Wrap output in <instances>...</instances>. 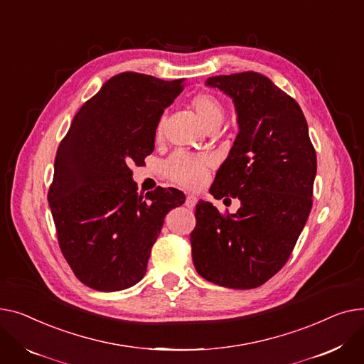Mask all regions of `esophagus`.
<instances>
[{
    "instance_id": "1",
    "label": "esophagus",
    "mask_w": 364,
    "mask_h": 364,
    "mask_svg": "<svg viewBox=\"0 0 364 364\" xmlns=\"http://www.w3.org/2000/svg\"><path fill=\"white\" fill-rule=\"evenodd\" d=\"M196 204H197V198H196L194 196H188V197H186L185 205H186L188 208H194V207H196Z\"/></svg>"
}]
</instances>
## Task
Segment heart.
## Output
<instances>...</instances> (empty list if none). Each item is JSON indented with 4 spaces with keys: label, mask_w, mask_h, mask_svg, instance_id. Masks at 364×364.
<instances>
[{
    "label": "heart",
    "mask_w": 364,
    "mask_h": 364,
    "mask_svg": "<svg viewBox=\"0 0 364 364\" xmlns=\"http://www.w3.org/2000/svg\"><path fill=\"white\" fill-rule=\"evenodd\" d=\"M192 107H194L196 113L201 119L205 127L211 124L222 123L225 110L222 102L210 94H198L192 98ZM163 131V119L159 122L156 134L157 136L161 135ZM207 160L188 154L185 151H176L170 156L166 161L167 175L172 178L175 182L186 186V188H197L200 186L204 179L207 178Z\"/></svg>",
    "instance_id": "b5f03b06"
}]
</instances>
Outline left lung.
I'll return each mask as SVG.
<instances>
[{
    "mask_svg": "<svg viewBox=\"0 0 364 364\" xmlns=\"http://www.w3.org/2000/svg\"><path fill=\"white\" fill-rule=\"evenodd\" d=\"M205 85L232 98L238 123L210 194L223 203L237 197L241 207L222 216L198 201L192 260L213 284L257 288L284 267L309 219L316 151L300 105L269 77L244 72L213 76Z\"/></svg>",
    "mask_w": 364,
    "mask_h": 364,
    "instance_id": "left-lung-1",
    "label": "left lung"
}]
</instances>
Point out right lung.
<instances>
[{
	"mask_svg": "<svg viewBox=\"0 0 364 364\" xmlns=\"http://www.w3.org/2000/svg\"><path fill=\"white\" fill-rule=\"evenodd\" d=\"M183 82L113 76L80 107L57 149L48 203L58 244L77 279L92 289L138 284L166 215L185 203L175 188L138 196L131 170L154 151L160 117Z\"/></svg>",
	"mask_w": 364,
	"mask_h": 364,
	"instance_id": "right-lung-1",
	"label": "right lung"
}]
</instances>
